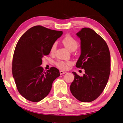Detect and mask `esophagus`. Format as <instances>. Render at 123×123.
Returning a JSON list of instances; mask_svg holds the SVG:
<instances>
[{"instance_id": "34e87169", "label": "esophagus", "mask_w": 123, "mask_h": 123, "mask_svg": "<svg viewBox=\"0 0 123 123\" xmlns=\"http://www.w3.org/2000/svg\"><path fill=\"white\" fill-rule=\"evenodd\" d=\"M66 72L65 71H62V70L60 71V75H63V74H66Z\"/></svg>"}]
</instances>
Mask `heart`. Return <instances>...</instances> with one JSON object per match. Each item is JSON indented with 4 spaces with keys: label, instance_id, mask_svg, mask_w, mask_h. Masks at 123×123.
Returning <instances> with one entry per match:
<instances>
[{
    "label": "heart",
    "instance_id": "b5f03b06",
    "mask_svg": "<svg viewBox=\"0 0 123 123\" xmlns=\"http://www.w3.org/2000/svg\"><path fill=\"white\" fill-rule=\"evenodd\" d=\"M62 43L69 51H75L78 47V43L77 42V41L71 36L68 35L66 36L63 39ZM56 46L57 43L56 42L52 44L51 48V52H53L55 51ZM56 65L58 68L62 70H66L68 68V67L71 65V63L70 61H58L56 62Z\"/></svg>",
    "mask_w": 123,
    "mask_h": 123
}]
</instances>
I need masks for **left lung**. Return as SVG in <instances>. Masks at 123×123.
<instances>
[{
  "mask_svg": "<svg viewBox=\"0 0 123 123\" xmlns=\"http://www.w3.org/2000/svg\"><path fill=\"white\" fill-rule=\"evenodd\" d=\"M76 35L81 41V55L76 67L84 69L85 74L80 76L72 72L75 78L70 91L79 101L91 102L100 96L108 82L110 52L105 41L92 29L83 28Z\"/></svg>",
  "mask_w": 123,
  "mask_h": 123,
  "instance_id": "obj_1",
  "label": "left lung"
}]
</instances>
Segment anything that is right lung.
<instances>
[{
    "mask_svg": "<svg viewBox=\"0 0 123 123\" xmlns=\"http://www.w3.org/2000/svg\"><path fill=\"white\" fill-rule=\"evenodd\" d=\"M63 34L41 25L26 31L15 47L12 74L22 96L33 102L44 98L51 91L53 81L60 75L56 67L43 71L42 58L49 55L52 44Z\"/></svg>",
    "mask_w": 123,
    "mask_h": 123,
    "instance_id": "right-lung-1",
    "label": "right lung"
}]
</instances>
